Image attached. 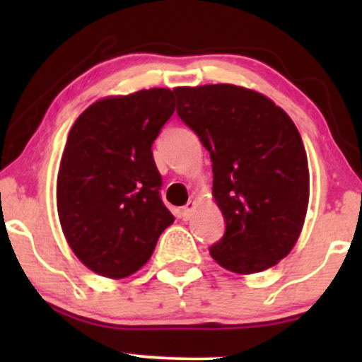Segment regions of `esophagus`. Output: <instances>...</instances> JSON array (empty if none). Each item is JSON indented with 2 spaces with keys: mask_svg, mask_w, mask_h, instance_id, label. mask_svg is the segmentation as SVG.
I'll return each mask as SVG.
<instances>
[{
  "mask_svg": "<svg viewBox=\"0 0 362 362\" xmlns=\"http://www.w3.org/2000/svg\"><path fill=\"white\" fill-rule=\"evenodd\" d=\"M194 207H195V202L194 201H189L184 207H182V209H180V218L184 219V221H189L190 216H192V213H194Z\"/></svg>",
  "mask_w": 362,
  "mask_h": 362,
  "instance_id": "esophagus-1",
  "label": "esophagus"
}]
</instances>
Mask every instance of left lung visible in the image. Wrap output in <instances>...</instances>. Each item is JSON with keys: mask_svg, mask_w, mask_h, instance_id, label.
<instances>
[{"mask_svg": "<svg viewBox=\"0 0 362 362\" xmlns=\"http://www.w3.org/2000/svg\"><path fill=\"white\" fill-rule=\"evenodd\" d=\"M177 114L213 161V195L226 231L209 248L231 272L276 265L301 233L310 197L306 151L281 107L235 85L180 86Z\"/></svg>", "mask_w": 362, "mask_h": 362, "instance_id": "1", "label": "left lung"}]
</instances>
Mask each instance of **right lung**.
I'll list each match as a JSON object with an SVG mask.
<instances>
[{
    "instance_id": "right-lung-1",
    "label": "right lung",
    "mask_w": 362,
    "mask_h": 362,
    "mask_svg": "<svg viewBox=\"0 0 362 362\" xmlns=\"http://www.w3.org/2000/svg\"><path fill=\"white\" fill-rule=\"evenodd\" d=\"M173 112L172 90H141L95 102L69 131L57 213L74 255L100 276L139 271L175 219L161 201L151 149Z\"/></svg>"
}]
</instances>
